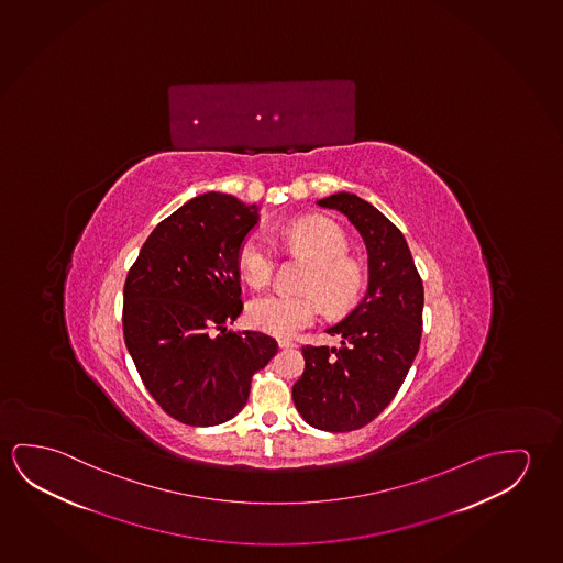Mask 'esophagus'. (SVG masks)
I'll use <instances>...</instances> for the list:
<instances>
[{"label": "esophagus", "mask_w": 563, "mask_h": 563, "mask_svg": "<svg viewBox=\"0 0 563 563\" xmlns=\"http://www.w3.org/2000/svg\"><path fill=\"white\" fill-rule=\"evenodd\" d=\"M278 346L280 349H295L296 343H292V341H288V339H278Z\"/></svg>", "instance_id": "obj_1"}]
</instances>
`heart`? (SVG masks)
<instances>
[{"label":"heart","mask_w":563,"mask_h":563,"mask_svg":"<svg viewBox=\"0 0 563 563\" xmlns=\"http://www.w3.org/2000/svg\"><path fill=\"white\" fill-rule=\"evenodd\" d=\"M280 242L290 253L310 261L303 277L308 295L257 296L247 306V321L253 329L275 338H292L318 320L320 301L331 313H343L355 306L363 292V271L346 257L349 242L343 230L328 218L296 220L280 232ZM277 267V250L267 235L251 232L238 251V268L247 285L263 288Z\"/></svg>","instance_id":"obj_1"}]
</instances>
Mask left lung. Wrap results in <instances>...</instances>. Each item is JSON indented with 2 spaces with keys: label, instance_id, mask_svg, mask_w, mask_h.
I'll return each mask as SVG.
<instances>
[{
  "label": "left lung",
  "instance_id": "1",
  "mask_svg": "<svg viewBox=\"0 0 563 563\" xmlns=\"http://www.w3.org/2000/svg\"><path fill=\"white\" fill-rule=\"evenodd\" d=\"M318 205L343 212L368 251V290L355 310L328 329L341 346H302L306 368L292 386L303 421L320 431H355L396 398L423 331V283L406 238L378 208L338 192Z\"/></svg>",
  "mask_w": 563,
  "mask_h": 563
}]
</instances>
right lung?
Returning a JSON list of instances; mask_svg holds the SVG:
<instances>
[{"mask_svg":"<svg viewBox=\"0 0 563 563\" xmlns=\"http://www.w3.org/2000/svg\"><path fill=\"white\" fill-rule=\"evenodd\" d=\"M257 205L224 192L190 199L142 245L124 283V343L167 416L212 427L238 416L253 374L277 355L260 331H228L242 313L238 251Z\"/></svg>","mask_w":563,"mask_h":563,"instance_id":"add662e5","label":"right lung"}]
</instances>
